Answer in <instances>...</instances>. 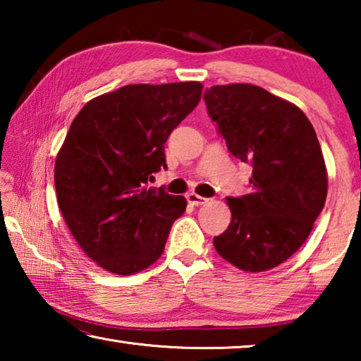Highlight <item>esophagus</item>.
Masks as SVG:
<instances>
[{
  "label": "esophagus",
  "mask_w": 361,
  "mask_h": 361,
  "mask_svg": "<svg viewBox=\"0 0 361 361\" xmlns=\"http://www.w3.org/2000/svg\"><path fill=\"white\" fill-rule=\"evenodd\" d=\"M186 199H188V202L191 204V205H204V204L209 202V199L202 197V195H199V194H195V192H189L186 195Z\"/></svg>",
  "instance_id": "esophagus-1"
}]
</instances>
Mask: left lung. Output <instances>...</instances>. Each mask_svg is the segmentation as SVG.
Masks as SVG:
<instances>
[{
    "label": "left lung",
    "instance_id": "left-lung-1",
    "mask_svg": "<svg viewBox=\"0 0 361 361\" xmlns=\"http://www.w3.org/2000/svg\"><path fill=\"white\" fill-rule=\"evenodd\" d=\"M204 100L231 154L253 167L250 192L228 197L232 219L213 245L242 271H267L298 252L325 205L320 143L301 109L258 85H213Z\"/></svg>",
    "mask_w": 361,
    "mask_h": 361
}]
</instances>
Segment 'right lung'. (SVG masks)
Masks as SVG:
<instances>
[{
  "label": "right lung",
  "mask_w": 361,
  "mask_h": 361,
  "mask_svg": "<svg viewBox=\"0 0 361 361\" xmlns=\"http://www.w3.org/2000/svg\"><path fill=\"white\" fill-rule=\"evenodd\" d=\"M200 95L194 81L130 84L90 100L71 122L54 173L57 200L100 267L130 276L162 255L186 199L146 185L167 167L164 145Z\"/></svg>",
  "instance_id": "add662e5"
}]
</instances>
